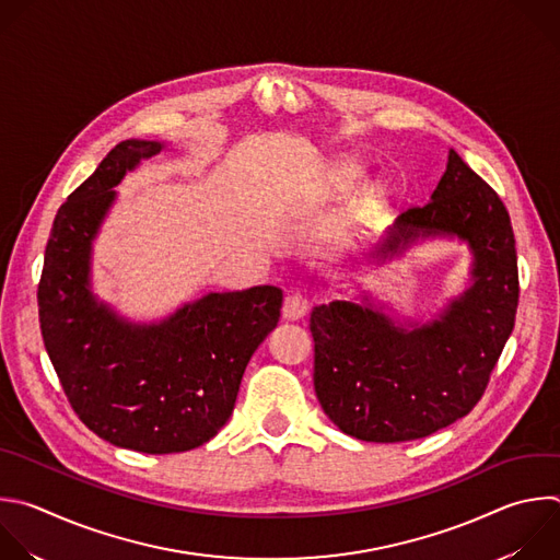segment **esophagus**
<instances>
[{"label": "esophagus", "mask_w": 560, "mask_h": 560, "mask_svg": "<svg viewBox=\"0 0 560 560\" xmlns=\"http://www.w3.org/2000/svg\"><path fill=\"white\" fill-rule=\"evenodd\" d=\"M281 312H283L285 320H299L307 312V299L303 294H299V292H290L285 296V301H283Z\"/></svg>", "instance_id": "esophagus-1"}]
</instances>
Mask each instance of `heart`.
<instances>
[{
	"label": "heart",
	"instance_id": "1",
	"mask_svg": "<svg viewBox=\"0 0 560 560\" xmlns=\"http://www.w3.org/2000/svg\"><path fill=\"white\" fill-rule=\"evenodd\" d=\"M334 175H336V179H338L340 184H345V186H353V184H358V182L362 179V168H360L358 164L342 162V164H338V166H336ZM385 202H387V194L381 189V186H376V189H371V191H369V196H366V205H369L371 209H383V207H385Z\"/></svg>",
	"mask_w": 560,
	"mask_h": 560
}]
</instances>
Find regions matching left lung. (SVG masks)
Returning <instances> with one entry per match:
<instances>
[{"mask_svg": "<svg viewBox=\"0 0 560 560\" xmlns=\"http://www.w3.org/2000/svg\"><path fill=\"white\" fill-rule=\"evenodd\" d=\"M427 237H457L472 253V283L431 323L398 325L369 296L312 310L316 398L355 440H420L468 416L512 334L518 270L510 215L455 149L431 202L402 213L374 259Z\"/></svg>", "mask_w": 560, "mask_h": 560, "instance_id": "1", "label": "left lung"}]
</instances>
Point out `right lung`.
I'll return each mask as SVG.
<instances>
[{"label": "right lung", "mask_w": 560, "mask_h": 560, "mask_svg": "<svg viewBox=\"0 0 560 560\" xmlns=\"http://www.w3.org/2000/svg\"><path fill=\"white\" fill-rule=\"evenodd\" d=\"M162 149L153 140L118 142L61 205L37 292L44 345L79 420L105 442L149 455L184 453L218 435L283 301L275 285L209 292L138 325L94 296L92 242L114 186Z\"/></svg>", "instance_id": "1"}]
</instances>
